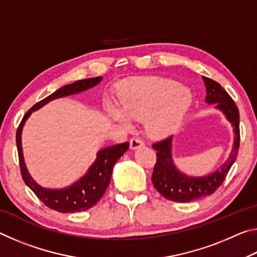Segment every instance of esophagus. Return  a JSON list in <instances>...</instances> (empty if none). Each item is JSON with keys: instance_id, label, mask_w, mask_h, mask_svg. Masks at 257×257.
Wrapping results in <instances>:
<instances>
[{"instance_id": "obj_1", "label": "esophagus", "mask_w": 257, "mask_h": 257, "mask_svg": "<svg viewBox=\"0 0 257 257\" xmlns=\"http://www.w3.org/2000/svg\"><path fill=\"white\" fill-rule=\"evenodd\" d=\"M144 144H145L144 141H143V139H141L139 137H133L132 139H130V147H132L133 150L137 149V147H141Z\"/></svg>"}]
</instances>
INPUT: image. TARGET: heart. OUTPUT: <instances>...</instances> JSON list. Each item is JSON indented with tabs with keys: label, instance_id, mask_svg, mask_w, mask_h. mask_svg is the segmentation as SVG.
Returning a JSON list of instances; mask_svg holds the SVG:
<instances>
[{
	"label": "heart",
	"instance_id": "1",
	"mask_svg": "<svg viewBox=\"0 0 257 257\" xmlns=\"http://www.w3.org/2000/svg\"><path fill=\"white\" fill-rule=\"evenodd\" d=\"M191 95L178 82L164 78H150L130 85L120 98L121 111L110 110L112 118L125 125L129 120L147 119L154 136H165L179 127L188 108Z\"/></svg>",
	"mask_w": 257,
	"mask_h": 257
}]
</instances>
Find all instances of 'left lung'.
<instances>
[{
  "label": "left lung",
  "instance_id": "left-lung-1",
  "mask_svg": "<svg viewBox=\"0 0 257 257\" xmlns=\"http://www.w3.org/2000/svg\"><path fill=\"white\" fill-rule=\"evenodd\" d=\"M206 86V98L208 104H215V107L222 111L234 128V144L229 160L221 169L207 177L191 178L182 175L173 165L171 159V137L154 143L152 147L156 151V163L154 165L152 182L159 193L169 201L187 203L195 199L210 196L223 184L230 168L237 159L240 142L239 130V111L231 96L225 92L219 82L204 77Z\"/></svg>",
  "mask_w": 257,
  "mask_h": 257
}]
</instances>
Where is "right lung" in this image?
<instances>
[{
  "label": "right lung",
  "mask_w": 257,
  "mask_h": 257,
  "mask_svg": "<svg viewBox=\"0 0 257 257\" xmlns=\"http://www.w3.org/2000/svg\"><path fill=\"white\" fill-rule=\"evenodd\" d=\"M101 77L88 78V79L77 80L73 84L61 87L60 89L56 90L53 94H51L50 96L45 97L44 99L37 102L34 106H32V108L24 115L18 129H17L16 141L17 149H18L21 177H23L25 184L34 191V194L36 195L38 199L45 206L51 208V210L61 213H75L89 210L90 207L96 205V203L102 198L108 184H110L113 165L123 155L124 152L128 150L129 143L125 142L122 143V144L108 146L106 149L99 151L97 153L96 161L89 168L88 172L79 181L76 182L71 187H69V188L61 190L44 189L38 186L30 178L24 163L23 150H21V130H23V125L32 111L42 107L44 104L50 102L51 99L82 92V90H86L90 88V87L97 85L101 81Z\"/></svg>",
  "instance_id": "obj_1"
}]
</instances>
